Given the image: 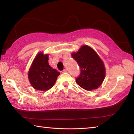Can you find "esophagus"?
<instances>
[{
    "mask_svg": "<svg viewBox=\"0 0 134 134\" xmlns=\"http://www.w3.org/2000/svg\"><path fill=\"white\" fill-rule=\"evenodd\" d=\"M67 72V70L65 69H64V70H62V71H60V74H64V73H66Z\"/></svg>",
    "mask_w": 134,
    "mask_h": 134,
    "instance_id": "esophagus-1",
    "label": "esophagus"
}]
</instances>
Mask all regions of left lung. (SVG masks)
<instances>
[{
  "mask_svg": "<svg viewBox=\"0 0 134 134\" xmlns=\"http://www.w3.org/2000/svg\"><path fill=\"white\" fill-rule=\"evenodd\" d=\"M71 55L80 68V74L76 79L77 84L87 91L100 87L105 78V68L97 53L92 48L83 45Z\"/></svg>",
  "mask_w": 134,
  "mask_h": 134,
  "instance_id": "obj_1",
  "label": "left lung"
}]
</instances>
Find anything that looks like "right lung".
Segmentation results:
<instances>
[{
  "label": "right lung",
  "mask_w": 134,
  "mask_h": 134,
  "mask_svg": "<svg viewBox=\"0 0 134 134\" xmlns=\"http://www.w3.org/2000/svg\"><path fill=\"white\" fill-rule=\"evenodd\" d=\"M48 54L40 52L35 57L30 66L28 77L34 89L46 91L54 85L60 73L48 64Z\"/></svg>",
  "instance_id": "add662e5"
}]
</instances>
